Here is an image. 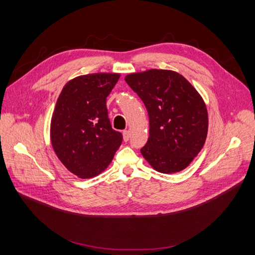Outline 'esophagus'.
<instances>
[{
  "label": "esophagus",
  "mask_w": 255,
  "mask_h": 255,
  "mask_svg": "<svg viewBox=\"0 0 255 255\" xmlns=\"http://www.w3.org/2000/svg\"><path fill=\"white\" fill-rule=\"evenodd\" d=\"M129 137H130V132H129V130H128V129L123 130V140L128 141Z\"/></svg>",
  "instance_id": "34e87169"
}]
</instances>
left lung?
Instances as JSON below:
<instances>
[{
	"label": "left lung",
	"instance_id": "obj_1",
	"mask_svg": "<svg viewBox=\"0 0 255 255\" xmlns=\"http://www.w3.org/2000/svg\"><path fill=\"white\" fill-rule=\"evenodd\" d=\"M145 105L150 137L140 149L146 161L161 173L186 168L203 148L207 135L206 106L183 75L170 70H148L126 76Z\"/></svg>",
	"mask_w": 255,
	"mask_h": 255
}]
</instances>
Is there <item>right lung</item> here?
Returning <instances> with one entry per match:
<instances>
[{"label":"right lung","mask_w":255,"mask_h":255,"mask_svg":"<svg viewBox=\"0 0 255 255\" xmlns=\"http://www.w3.org/2000/svg\"><path fill=\"white\" fill-rule=\"evenodd\" d=\"M118 73H94L69 81L61 90L51 121V142L59 160L82 179L101 173L122 142L113 129L106 98Z\"/></svg>","instance_id":"obj_1"}]
</instances>
